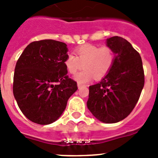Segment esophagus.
<instances>
[{
  "label": "esophagus",
  "instance_id": "obj_1",
  "mask_svg": "<svg viewBox=\"0 0 158 158\" xmlns=\"http://www.w3.org/2000/svg\"><path fill=\"white\" fill-rule=\"evenodd\" d=\"M77 86H78V89H81V88H82V87H85V85H82V84H81V83H78L77 84Z\"/></svg>",
  "mask_w": 158,
  "mask_h": 158
}]
</instances>
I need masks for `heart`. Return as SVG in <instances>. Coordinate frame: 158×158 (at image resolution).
I'll list each match as a JSON object with an SVG mask.
<instances>
[{
	"label": "heart",
	"mask_w": 158,
	"mask_h": 158,
	"mask_svg": "<svg viewBox=\"0 0 158 158\" xmlns=\"http://www.w3.org/2000/svg\"><path fill=\"white\" fill-rule=\"evenodd\" d=\"M76 56L72 54L65 57V69L70 74H75L79 69L84 70L75 76L79 83H85L93 79H101L109 73L115 60L114 49L108 46L86 43L75 49Z\"/></svg>",
	"instance_id": "1"
}]
</instances>
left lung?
<instances>
[{"instance_id":"1","label":"left lung","mask_w":158,"mask_h":158,"mask_svg":"<svg viewBox=\"0 0 158 158\" xmlns=\"http://www.w3.org/2000/svg\"><path fill=\"white\" fill-rule=\"evenodd\" d=\"M107 45L115 51V62L101 81L89 86L87 107L100 121L114 123L133 111L144 86L145 76L140 54L127 40L113 36L107 39Z\"/></svg>"}]
</instances>
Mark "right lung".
I'll list each match as a JSON object with an SVG mask.
<instances>
[{
  "instance_id": "obj_1",
  "label": "right lung",
  "mask_w": 158,
  "mask_h": 158,
  "mask_svg": "<svg viewBox=\"0 0 158 158\" xmlns=\"http://www.w3.org/2000/svg\"><path fill=\"white\" fill-rule=\"evenodd\" d=\"M67 51L65 43L40 40L31 43L17 60L13 95L19 109L31 122L47 125L56 121L77 90L64 64Z\"/></svg>"
}]
</instances>
